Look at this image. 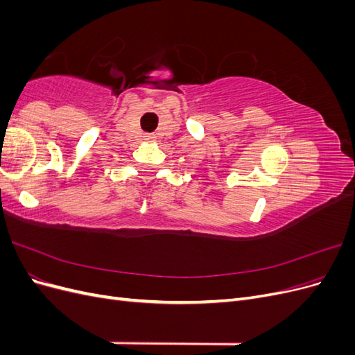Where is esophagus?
I'll use <instances>...</instances> for the list:
<instances>
[{
  "label": "esophagus",
  "mask_w": 355,
  "mask_h": 355,
  "mask_svg": "<svg viewBox=\"0 0 355 355\" xmlns=\"http://www.w3.org/2000/svg\"><path fill=\"white\" fill-rule=\"evenodd\" d=\"M144 139H145L146 142H154L155 141V136L154 135H145Z\"/></svg>",
  "instance_id": "obj_1"
}]
</instances>
